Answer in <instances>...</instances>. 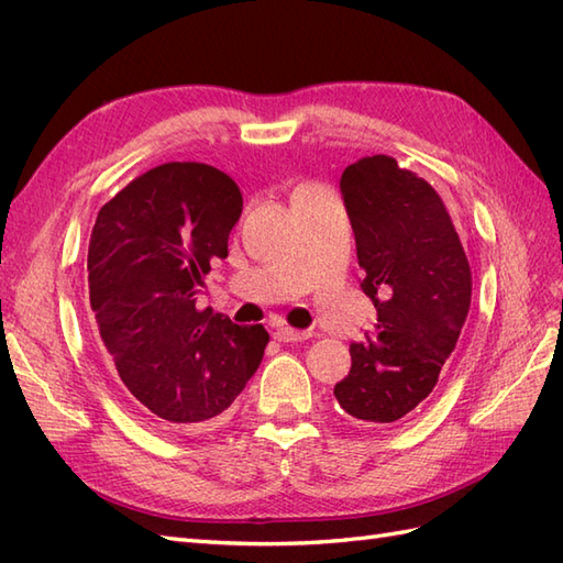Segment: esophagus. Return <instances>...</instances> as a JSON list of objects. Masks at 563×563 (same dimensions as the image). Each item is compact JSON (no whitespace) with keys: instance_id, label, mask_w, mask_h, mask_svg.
Listing matches in <instances>:
<instances>
[{"instance_id":"obj_1","label":"esophagus","mask_w":563,"mask_h":563,"mask_svg":"<svg viewBox=\"0 0 563 563\" xmlns=\"http://www.w3.org/2000/svg\"><path fill=\"white\" fill-rule=\"evenodd\" d=\"M309 335H311L309 331H297V329H290V325H280V329H276V338L280 343H302Z\"/></svg>"}]
</instances>
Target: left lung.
<instances>
[{"label":"left lung","instance_id":"1","mask_svg":"<svg viewBox=\"0 0 563 563\" xmlns=\"http://www.w3.org/2000/svg\"><path fill=\"white\" fill-rule=\"evenodd\" d=\"M341 191L376 323L367 343L350 345V374L333 394L355 420L398 422L431 394L455 350L473 273L437 189L396 158L347 165Z\"/></svg>","mask_w":563,"mask_h":563}]
</instances>
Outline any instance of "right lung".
I'll return each mask as SVG.
<instances>
[{"mask_svg": "<svg viewBox=\"0 0 563 563\" xmlns=\"http://www.w3.org/2000/svg\"><path fill=\"white\" fill-rule=\"evenodd\" d=\"M242 216L234 179L206 163H165L100 208L88 295L120 382L151 422L203 427L264 360L268 333L196 309V292Z\"/></svg>", "mask_w": 563, "mask_h": 563, "instance_id": "obj_1", "label": "right lung"}]
</instances>
